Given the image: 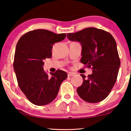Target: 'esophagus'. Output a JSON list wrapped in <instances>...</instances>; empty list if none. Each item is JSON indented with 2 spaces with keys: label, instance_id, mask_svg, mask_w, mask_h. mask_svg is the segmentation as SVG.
<instances>
[{
  "label": "esophagus",
  "instance_id": "obj_1",
  "mask_svg": "<svg viewBox=\"0 0 131 131\" xmlns=\"http://www.w3.org/2000/svg\"><path fill=\"white\" fill-rule=\"evenodd\" d=\"M75 74L73 73H71V72H70V73H68V76L69 77H71V76H73V75H74Z\"/></svg>",
  "mask_w": 131,
  "mask_h": 131
}]
</instances>
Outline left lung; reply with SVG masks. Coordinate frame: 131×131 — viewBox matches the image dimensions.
I'll list each match as a JSON object with an SVG mask.
<instances>
[{
    "label": "left lung",
    "mask_w": 131,
    "mask_h": 131,
    "mask_svg": "<svg viewBox=\"0 0 131 131\" xmlns=\"http://www.w3.org/2000/svg\"><path fill=\"white\" fill-rule=\"evenodd\" d=\"M67 38L81 45L80 61L92 67V74L86 77L80 74L83 82L77 89L79 96L89 103L103 100L115 84L121 61L114 38L111 34L96 28H88L69 33Z\"/></svg>",
    "instance_id": "1"
}]
</instances>
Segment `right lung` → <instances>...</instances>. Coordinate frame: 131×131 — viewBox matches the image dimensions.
Masks as SVG:
<instances>
[{
  "label": "right lung",
  "mask_w": 131,
  "mask_h": 131,
  "mask_svg": "<svg viewBox=\"0 0 131 131\" xmlns=\"http://www.w3.org/2000/svg\"><path fill=\"white\" fill-rule=\"evenodd\" d=\"M66 37V34L35 29L22 35L17 43L14 71L20 90L34 105L43 106L53 101L67 77V74L62 70L48 75L43 69V60L52 56V45Z\"/></svg>",
  "instance_id": "obj_1"
}]
</instances>
